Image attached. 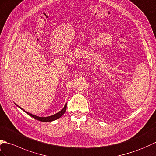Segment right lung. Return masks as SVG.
I'll list each match as a JSON object with an SVG mask.
<instances>
[{
  "label": "right lung",
  "mask_w": 156,
  "mask_h": 156,
  "mask_svg": "<svg viewBox=\"0 0 156 156\" xmlns=\"http://www.w3.org/2000/svg\"><path fill=\"white\" fill-rule=\"evenodd\" d=\"M21 109H23L22 108H20ZM66 109H67V104H65L64 108L62 109L61 111H60L59 112H58L57 113L55 114V115H53L51 116H49V117H38V116H36L34 115H33V114L31 113H29L28 112H25V110H23L24 112H25L27 114H28L29 115L31 116L32 117H33V118H34L35 119L38 120V121H40V122H52V121H54V120H56L57 119L59 118V117H61L62 115H63V114L65 113V111H66Z\"/></svg>",
  "instance_id": "right-lung-1"
}]
</instances>
